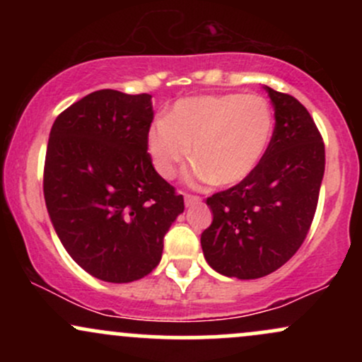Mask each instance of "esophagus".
<instances>
[{"label": "esophagus", "instance_id": "34e87169", "mask_svg": "<svg viewBox=\"0 0 362 362\" xmlns=\"http://www.w3.org/2000/svg\"><path fill=\"white\" fill-rule=\"evenodd\" d=\"M184 197H185V206H187V207H189V206H194V204H199V202H201V197H199V195L185 194Z\"/></svg>", "mask_w": 362, "mask_h": 362}]
</instances>
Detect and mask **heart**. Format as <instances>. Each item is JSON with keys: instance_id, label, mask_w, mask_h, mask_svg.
Segmentation results:
<instances>
[{"instance_id": "b5f03b06", "label": "heart", "mask_w": 362, "mask_h": 362, "mask_svg": "<svg viewBox=\"0 0 362 362\" xmlns=\"http://www.w3.org/2000/svg\"><path fill=\"white\" fill-rule=\"evenodd\" d=\"M274 114L255 95H202L178 100L146 136L148 153L161 177L173 178L190 155L189 178L231 187L259 167L271 144Z\"/></svg>"}]
</instances>
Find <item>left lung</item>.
I'll use <instances>...</instances> for the list:
<instances>
[{
  "label": "left lung",
  "mask_w": 362,
  "mask_h": 362,
  "mask_svg": "<svg viewBox=\"0 0 362 362\" xmlns=\"http://www.w3.org/2000/svg\"><path fill=\"white\" fill-rule=\"evenodd\" d=\"M265 90L276 117L271 144L250 177L207 197L213 223L201 235L207 264L238 279L267 276L300 250L325 172V144L310 112Z\"/></svg>",
  "instance_id": "8db88e82"
}]
</instances>
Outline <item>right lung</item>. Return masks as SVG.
<instances>
[{
  "label": "right lung",
  "mask_w": 362,
  "mask_h": 362,
  "mask_svg": "<svg viewBox=\"0 0 362 362\" xmlns=\"http://www.w3.org/2000/svg\"><path fill=\"white\" fill-rule=\"evenodd\" d=\"M151 95L98 90L62 110L49 134L44 197L61 243L97 279L131 282L161 260L184 197L153 167Z\"/></svg>",
  "instance_id": "right-lung-1"
}]
</instances>
